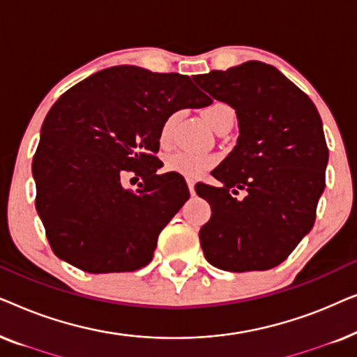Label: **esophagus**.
I'll use <instances>...</instances> for the list:
<instances>
[{
  "instance_id": "1",
  "label": "esophagus",
  "mask_w": 357,
  "mask_h": 357,
  "mask_svg": "<svg viewBox=\"0 0 357 357\" xmlns=\"http://www.w3.org/2000/svg\"><path fill=\"white\" fill-rule=\"evenodd\" d=\"M187 185H188V190L190 193H195V180L193 178H187Z\"/></svg>"
}]
</instances>
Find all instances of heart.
<instances>
[{
  "mask_svg": "<svg viewBox=\"0 0 357 357\" xmlns=\"http://www.w3.org/2000/svg\"><path fill=\"white\" fill-rule=\"evenodd\" d=\"M227 114H232L231 107L222 104V102H211V104L202 110L204 121L211 128H214ZM174 121L175 116H169L162 125V130H160V143L164 146H167L172 141ZM214 164H216V158L214 155L204 153H192V151H177V153L170 154L167 160H165L167 170L185 175V177H199V175L211 169Z\"/></svg>",
  "mask_w": 357,
  "mask_h": 357,
  "instance_id": "obj_1",
  "label": "heart"
}]
</instances>
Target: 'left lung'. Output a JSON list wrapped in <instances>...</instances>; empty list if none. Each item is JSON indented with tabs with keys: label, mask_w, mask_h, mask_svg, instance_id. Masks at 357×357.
<instances>
[{
	"label": "left lung",
	"mask_w": 357,
	"mask_h": 357,
	"mask_svg": "<svg viewBox=\"0 0 357 357\" xmlns=\"http://www.w3.org/2000/svg\"><path fill=\"white\" fill-rule=\"evenodd\" d=\"M193 79L238 120L237 144L211 172L222 185L195 187L213 213L199 229L204 257L224 271L270 270L314 227L328 164L319 112L294 82L261 61Z\"/></svg>",
	"instance_id": "left-lung-1"
}]
</instances>
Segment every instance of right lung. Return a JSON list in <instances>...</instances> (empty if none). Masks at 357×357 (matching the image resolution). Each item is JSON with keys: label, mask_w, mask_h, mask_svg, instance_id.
I'll return each instance as SVG.
<instances>
[{"label": "right lung", "mask_w": 357, "mask_h": 357, "mask_svg": "<svg viewBox=\"0 0 357 357\" xmlns=\"http://www.w3.org/2000/svg\"><path fill=\"white\" fill-rule=\"evenodd\" d=\"M211 99L188 76L121 65L77 82L43 120L32 160L36 208L52 250L87 273L135 271L190 197L182 177L158 175L160 130L180 109ZM144 178L136 192L121 178Z\"/></svg>", "instance_id": "right-lung-1"}]
</instances>
